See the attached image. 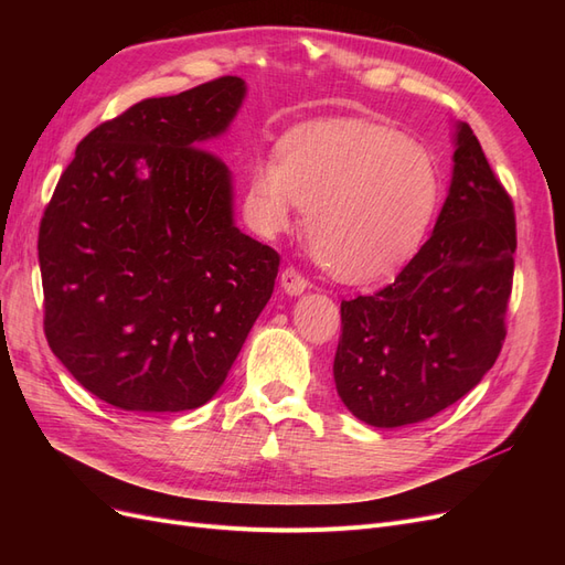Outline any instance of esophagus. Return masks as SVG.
<instances>
[{
	"instance_id": "obj_1",
	"label": "esophagus",
	"mask_w": 565,
	"mask_h": 565,
	"mask_svg": "<svg viewBox=\"0 0 565 565\" xmlns=\"http://www.w3.org/2000/svg\"><path fill=\"white\" fill-rule=\"evenodd\" d=\"M280 287L285 289L289 297H299V295L306 292V289H309V280H306L299 270L285 268L280 273Z\"/></svg>"
}]
</instances>
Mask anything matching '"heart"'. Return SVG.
Here are the masks:
<instances>
[{"mask_svg":"<svg viewBox=\"0 0 565 565\" xmlns=\"http://www.w3.org/2000/svg\"><path fill=\"white\" fill-rule=\"evenodd\" d=\"M438 204L431 152L361 119L289 131L278 160H256L245 193L252 226L276 237L306 212L316 256L339 280L396 273L422 245Z\"/></svg>","mask_w":565,"mask_h":565,"instance_id":"heart-1","label":"heart"}]
</instances>
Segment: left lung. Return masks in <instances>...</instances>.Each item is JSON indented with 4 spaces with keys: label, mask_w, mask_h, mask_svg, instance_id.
<instances>
[{
    "label": "left lung",
    "mask_w": 565,
    "mask_h": 565,
    "mask_svg": "<svg viewBox=\"0 0 565 565\" xmlns=\"http://www.w3.org/2000/svg\"><path fill=\"white\" fill-rule=\"evenodd\" d=\"M452 146L448 198L429 241L382 292L341 301L337 393L380 429L424 422L467 396L507 334L514 204L469 125L452 122Z\"/></svg>",
    "instance_id": "obj_1"
}]
</instances>
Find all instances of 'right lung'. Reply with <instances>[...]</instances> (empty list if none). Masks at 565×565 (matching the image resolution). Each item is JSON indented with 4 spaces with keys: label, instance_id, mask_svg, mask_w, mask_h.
<instances>
[{
    "label": "right lung",
    "instance_id": "add662e5",
    "mask_svg": "<svg viewBox=\"0 0 565 565\" xmlns=\"http://www.w3.org/2000/svg\"><path fill=\"white\" fill-rule=\"evenodd\" d=\"M245 96L218 77L131 106L84 136L44 212L46 341L119 409L212 401L273 295L280 256L235 226L233 174L204 150Z\"/></svg>",
    "mask_w": 565,
    "mask_h": 565
}]
</instances>
